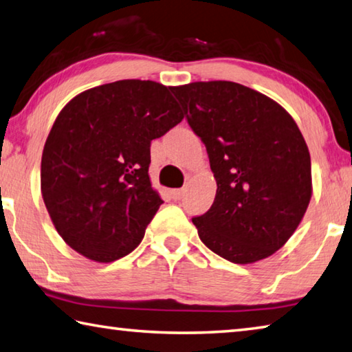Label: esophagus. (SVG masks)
I'll return each instance as SVG.
<instances>
[{
  "mask_svg": "<svg viewBox=\"0 0 352 352\" xmlns=\"http://www.w3.org/2000/svg\"><path fill=\"white\" fill-rule=\"evenodd\" d=\"M184 194H186V189H172L170 192H169V195H170L172 200H175V201H180V200H183V198H184Z\"/></svg>",
  "mask_w": 352,
  "mask_h": 352,
  "instance_id": "34e87169",
  "label": "esophagus"
}]
</instances>
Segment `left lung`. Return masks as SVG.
I'll return each instance as SVG.
<instances>
[{
  "instance_id": "8db88e82",
  "label": "left lung",
  "mask_w": 352,
  "mask_h": 352,
  "mask_svg": "<svg viewBox=\"0 0 352 352\" xmlns=\"http://www.w3.org/2000/svg\"><path fill=\"white\" fill-rule=\"evenodd\" d=\"M217 182L212 206L192 223L232 263L263 260L289 240L312 194L308 146L276 101L232 81L172 87Z\"/></svg>"
}]
</instances>
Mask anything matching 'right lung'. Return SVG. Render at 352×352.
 <instances>
[{
  "mask_svg": "<svg viewBox=\"0 0 352 352\" xmlns=\"http://www.w3.org/2000/svg\"><path fill=\"white\" fill-rule=\"evenodd\" d=\"M183 120L170 87L121 80L72 98L49 132L41 194L67 245L98 263L124 257L163 203L149 180L151 142Z\"/></svg>",
  "mask_w": 352,
  "mask_h": 352,
  "instance_id": "add662e5",
  "label": "right lung"
}]
</instances>
